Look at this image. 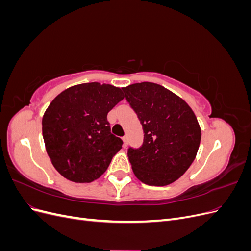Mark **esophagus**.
<instances>
[{
	"label": "esophagus",
	"instance_id": "1",
	"mask_svg": "<svg viewBox=\"0 0 251 251\" xmlns=\"http://www.w3.org/2000/svg\"><path fill=\"white\" fill-rule=\"evenodd\" d=\"M123 140H124V148H126L127 147V137H126V136L123 137Z\"/></svg>",
	"mask_w": 251,
	"mask_h": 251
}]
</instances>
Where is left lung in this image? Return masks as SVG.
<instances>
[{"instance_id": "1", "label": "left lung", "mask_w": 251, "mask_h": 251, "mask_svg": "<svg viewBox=\"0 0 251 251\" xmlns=\"http://www.w3.org/2000/svg\"><path fill=\"white\" fill-rule=\"evenodd\" d=\"M123 90L144 134L139 148L127 149L135 176L148 185L173 183L191 166L200 146L201 130L193 110L157 83H134Z\"/></svg>"}]
</instances>
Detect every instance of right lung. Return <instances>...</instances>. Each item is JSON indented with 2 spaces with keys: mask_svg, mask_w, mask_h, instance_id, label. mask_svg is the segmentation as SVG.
I'll return each instance as SVG.
<instances>
[{
  "mask_svg": "<svg viewBox=\"0 0 251 251\" xmlns=\"http://www.w3.org/2000/svg\"><path fill=\"white\" fill-rule=\"evenodd\" d=\"M124 98L123 89L89 82L67 89L53 100L43 117V138L63 177L89 183L107 171L124 144L111 133L107 115Z\"/></svg>",
  "mask_w": 251,
  "mask_h": 251,
  "instance_id": "add662e5",
  "label": "right lung"
}]
</instances>
